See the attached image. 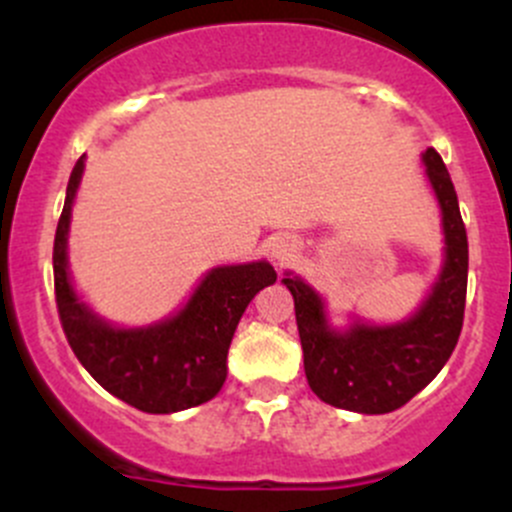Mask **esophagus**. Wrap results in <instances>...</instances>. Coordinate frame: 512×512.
Returning <instances> with one entry per match:
<instances>
[{
	"label": "esophagus",
	"mask_w": 512,
	"mask_h": 512,
	"mask_svg": "<svg viewBox=\"0 0 512 512\" xmlns=\"http://www.w3.org/2000/svg\"><path fill=\"white\" fill-rule=\"evenodd\" d=\"M292 252H294V242L287 240V237H280V240H275L270 245V255H272V260L277 262V265L287 262L289 257H292Z\"/></svg>",
	"instance_id": "obj_1"
}]
</instances>
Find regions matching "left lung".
Instances as JSON below:
<instances>
[{
    "label": "left lung",
    "instance_id": "1",
    "mask_svg": "<svg viewBox=\"0 0 512 512\" xmlns=\"http://www.w3.org/2000/svg\"><path fill=\"white\" fill-rule=\"evenodd\" d=\"M423 163L443 210L446 262L431 297L409 322L394 327L354 324L344 334L332 332L317 292L299 277L282 280L294 297L309 389L337 409L356 414L401 409L436 379L461 337L468 287L466 225L446 163L433 148L423 153Z\"/></svg>",
    "mask_w": 512,
    "mask_h": 512
}]
</instances>
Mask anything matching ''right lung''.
<instances>
[{"label":"right lung","instance_id":"add662e5","mask_svg":"<svg viewBox=\"0 0 512 512\" xmlns=\"http://www.w3.org/2000/svg\"><path fill=\"white\" fill-rule=\"evenodd\" d=\"M84 173V156L71 170L66 203L54 237V292L69 347L84 369L116 399L146 414L200 406L225 384L227 349L247 304L277 280L270 262L218 267L185 309L148 329H113L76 299L66 272L71 205Z\"/></svg>","mask_w":512,"mask_h":512}]
</instances>
